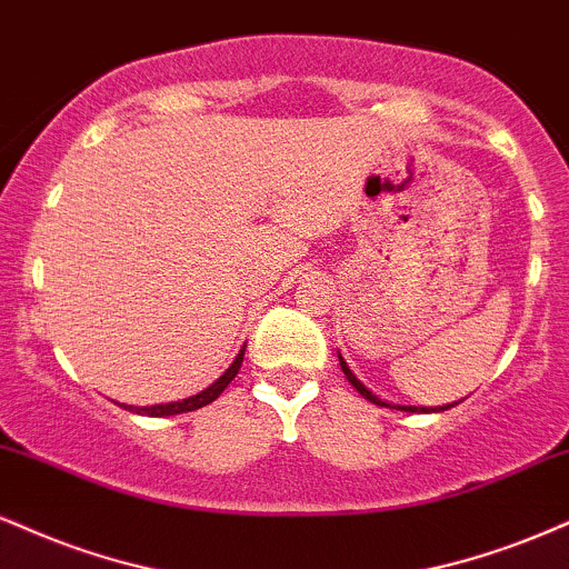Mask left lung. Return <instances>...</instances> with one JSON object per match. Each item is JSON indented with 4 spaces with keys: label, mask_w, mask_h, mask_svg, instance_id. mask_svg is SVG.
<instances>
[{
    "label": "left lung",
    "mask_w": 569,
    "mask_h": 569,
    "mask_svg": "<svg viewBox=\"0 0 569 569\" xmlns=\"http://www.w3.org/2000/svg\"><path fill=\"white\" fill-rule=\"evenodd\" d=\"M339 366H341V371H345L347 381H350V385H352L355 389H358V392H360L362 397H366L368 402H373V406H381V408H397V410H408V413H419V410H421V413H429V408H416V406H389V402L381 400V397H376V395L371 392V389H368L366 385H362V381L358 379V376H355V373L350 371V366H347V362H345V358H341V355H339ZM448 408H453V406H440V408H435V410H448Z\"/></svg>",
    "instance_id": "8db88e82"
}]
</instances>
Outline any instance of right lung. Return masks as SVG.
<instances>
[{
    "mask_svg": "<svg viewBox=\"0 0 569 569\" xmlns=\"http://www.w3.org/2000/svg\"><path fill=\"white\" fill-rule=\"evenodd\" d=\"M241 362H243V350L236 355V360L230 362V368L224 371L214 385L203 389V392H198L193 397H188V400H177V402H161V406H146V408H134V406H121L127 410H132V413H146V416H156V419H161V416H177V413H188V410H198L203 406H209V402H214L219 395L224 392V387L230 385L232 379H236V373L241 371Z\"/></svg>",
    "mask_w": 569,
    "mask_h": 569,
    "instance_id": "1",
    "label": "right lung"
}]
</instances>
